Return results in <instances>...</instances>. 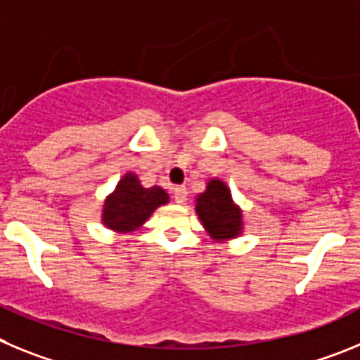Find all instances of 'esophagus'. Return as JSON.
Masks as SVG:
<instances>
[{
	"instance_id": "obj_1",
	"label": "esophagus",
	"mask_w": 360,
	"mask_h": 360,
	"mask_svg": "<svg viewBox=\"0 0 360 360\" xmlns=\"http://www.w3.org/2000/svg\"><path fill=\"white\" fill-rule=\"evenodd\" d=\"M172 193H174V200H176L177 204H183L188 197V190L184 186H176L172 190Z\"/></svg>"
}]
</instances>
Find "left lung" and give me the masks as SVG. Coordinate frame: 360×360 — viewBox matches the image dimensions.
Listing matches in <instances>:
<instances>
[{"mask_svg":"<svg viewBox=\"0 0 360 360\" xmlns=\"http://www.w3.org/2000/svg\"><path fill=\"white\" fill-rule=\"evenodd\" d=\"M195 210L213 238H231L240 233V210L222 181H210L208 190L197 197Z\"/></svg>","mask_w":360,"mask_h":360,"instance_id":"8db88e82","label":"left lung"}]
</instances>
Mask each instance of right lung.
I'll use <instances>...</instances> for the list:
<instances>
[{
	"label": "right lung",
	"mask_w": 360,
	"mask_h": 360,
	"mask_svg": "<svg viewBox=\"0 0 360 360\" xmlns=\"http://www.w3.org/2000/svg\"><path fill=\"white\" fill-rule=\"evenodd\" d=\"M165 202H168L165 190L160 186L143 188L134 174H125L103 204V224L122 233L132 231Z\"/></svg>",
	"instance_id": "obj_1"
}]
</instances>
